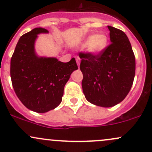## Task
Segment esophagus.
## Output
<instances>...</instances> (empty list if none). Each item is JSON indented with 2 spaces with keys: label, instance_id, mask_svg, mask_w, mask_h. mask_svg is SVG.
I'll return each mask as SVG.
<instances>
[{
  "label": "esophagus",
  "instance_id": "34e87169",
  "mask_svg": "<svg viewBox=\"0 0 152 152\" xmlns=\"http://www.w3.org/2000/svg\"><path fill=\"white\" fill-rule=\"evenodd\" d=\"M76 63H77L78 66H79V68L80 61H81V59H80V58L79 57V56H76Z\"/></svg>",
  "mask_w": 152,
  "mask_h": 152
}]
</instances>
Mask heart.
I'll return each instance as SVG.
<instances>
[{
  "mask_svg": "<svg viewBox=\"0 0 152 152\" xmlns=\"http://www.w3.org/2000/svg\"><path fill=\"white\" fill-rule=\"evenodd\" d=\"M108 38L105 34H96L88 37L86 43L87 49L92 54H98L101 53L107 45Z\"/></svg>",
  "mask_w": 152,
  "mask_h": 152,
  "instance_id": "b5f03b06",
  "label": "heart"
}]
</instances>
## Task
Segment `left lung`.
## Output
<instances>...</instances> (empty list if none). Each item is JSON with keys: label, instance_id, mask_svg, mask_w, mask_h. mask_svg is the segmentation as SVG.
<instances>
[{"label": "left lung", "instance_id": "obj_1", "mask_svg": "<svg viewBox=\"0 0 152 152\" xmlns=\"http://www.w3.org/2000/svg\"><path fill=\"white\" fill-rule=\"evenodd\" d=\"M111 43L101 53H80L85 97L96 106L110 107L127 96L136 71V60L126 34L107 26Z\"/></svg>", "mask_w": 152, "mask_h": 152}]
</instances>
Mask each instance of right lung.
I'll list each match as a JSON object with an SVG mask.
<instances>
[{
    "mask_svg": "<svg viewBox=\"0 0 152 152\" xmlns=\"http://www.w3.org/2000/svg\"><path fill=\"white\" fill-rule=\"evenodd\" d=\"M35 28L20 37L11 59V78L16 96L30 110L44 113L62 101L64 86L73 71L76 60L63 63L56 58L38 57L34 51L37 34L48 33Z\"/></svg>",
    "mask_w": 152,
    "mask_h": 152,
    "instance_id": "obj_1",
    "label": "right lung"
}]
</instances>
